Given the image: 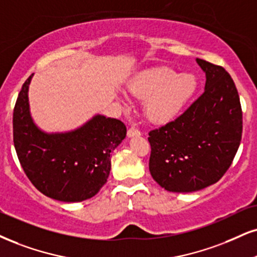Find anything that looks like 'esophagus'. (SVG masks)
Masks as SVG:
<instances>
[{"mask_svg":"<svg viewBox=\"0 0 257 257\" xmlns=\"http://www.w3.org/2000/svg\"><path fill=\"white\" fill-rule=\"evenodd\" d=\"M142 135V132L139 131L138 128H135V127H131V128H128L127 130V136L128 137H137V136H141Z\"/></svg>","mask_w":257,"mask_h":257,"instance_id":"obj_1","label":"esophagus"}]
</instances>
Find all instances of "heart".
<instances>
[{"mask_svg":"<svg viewBox=\"0 0 257 257\" xmlns=\"http://www.w3.org/2000/svg\"><path fill=\"white\" fill-rule=\"evenodd\" d=\"M130 94L144 101L143 110L154 123H166L180 115L196 90L193 75L181 74L167 66L144 70L127 84Z\"/></svg>","mask_w":257,"mask_h":257,"instance_id":"1","label":"heart"}]
</instances>
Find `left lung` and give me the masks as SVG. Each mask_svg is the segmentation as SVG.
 <instances>
[{
	"mask_svg": "<svg viewBox=\"0 0 257 257\" xmlns=\"http://www.w3.org/2000/svg\"><path fill=\"white\" fill-rule=\"evenodd\" d=\"M205 91L175 120L151 130L149 170L162 188L189 193L223 177L242 139V107L231 76L204 59Z\"/></svg>",
	"mask_w": 257,
	"mask_h": 257,
	"instance_id": "left-lung-1",
	"label": "left lung"
}]
</instances>
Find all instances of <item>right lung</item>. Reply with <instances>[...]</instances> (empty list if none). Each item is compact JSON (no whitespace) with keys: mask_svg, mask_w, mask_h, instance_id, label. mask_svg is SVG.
I'll return each mask as SVG.
<instances>
[{"mask_svg":"<svg viewBox=\"0 0 257 257\" xmlns=\"http://www.w3.org/2000/svg\"><path fill=\"white\" fill-rule=\"evenodd\" d=\"M25 81L13 113V139L20 164L38 191L64 202L93 198L107 182L113 150L126 137L118 119L95 115L66 134H45L33 122Z\"/></svg>","mask_w":257,"mask_h":257,"instance_id":"add662e5","label":"right lung"}]
</instances>
